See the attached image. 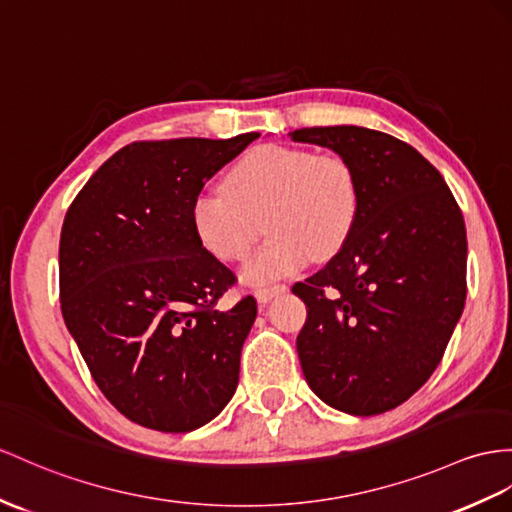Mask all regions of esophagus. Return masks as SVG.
<instances>
[{"label":"esophagus","mask_w":512,"mask_h":512,"mask_svg":"<svg viewBox=\"0 0 512 512\" xmlns=\"http://www.w3.org/2000/svg\"><path fill=\"white\" fill-rule=\"evenodd\" d=\"M286 291V286L284 284H273V286H263V289H256L254 291V297L258 299V304H269L273 297L276 295H280V293H284Z\"/></svg>","instance_id":"esophagus-1"}]
</instances>
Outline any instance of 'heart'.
Masks as SVG:
<instances>
[{
	"mask_svg": "<svg viewBox=\"0 0 512 512\" xmlns=\"http://www.w3.org/2000/svg\"><path fill=\"white\" fill-rule=\"evenodd\" d=\"M223 189L193 199L191 226L208 254L236 263L258 241L265 221L271 236L245 265L247 284H269L302 269L310 256L339 252L360 208L356 173L345 160L284 145L245 154Z\"/></svg>",
	"mask_w": 512,
	"mask_h": 512,
	"instance_id": "heart-1",
	"label": "heart"
}]
</instances>
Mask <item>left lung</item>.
<instances>
[{"label":"left lung","instance_id":"8db88e82","mask_svg":"<svg viewBox=\"0 0 512 512\" xmlns=\"http://www.w3.org/2000/svg\"><path fill=\"white\" fill-rule=\"evenodd\" d=\"M352 167L360 208L341 252L297 282L308 317L297 334L304 378L347 415H380L441 363L467 297L465 219L415 147L360 126L302 128Z\"/></svg>","mask_w":512,"mask_h":512}]
</instances>
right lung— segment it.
Masks as SVG:
<instances>
[{"mask_svg":"<svg viewBox=\"0 0 512 512\" xmlns=\"http://www.w3.org/2000/svg\"><path fill=\"white\" fill-rule=\"evenodd\" d=\"M258 136L126 145L67 210L58 252L65 326L99 391L143 428H202L239 384L256 299L217 308L236 278L197 241L191 206Z\"/></svg>","mask_w":512,"mask_h":512,"instance_id":"obj_1","label":"right lung"}]
</instances>
